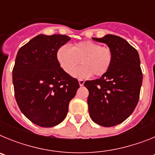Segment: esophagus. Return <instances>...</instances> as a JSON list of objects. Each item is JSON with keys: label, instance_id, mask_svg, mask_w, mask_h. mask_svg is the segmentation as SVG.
I'll return each mask as SVG.
<instances>
[{"label": "esophagus", "instance_id": "1", "mask_svg": "<svg viewBox=\"0 0 155 155\" xmlns=\"http://www.w3.org/2000/svg\"><path fill=\"white\" fill-rule=\"evenodd\" d=\"M84 81L80 79V80H79V84H80V86H83L84 85Z\"/></svg>", "mask_w": 155, "mask_h": 155}]
</instances>
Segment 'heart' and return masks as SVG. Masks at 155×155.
<instances>
[{
	"instance_id": "heart-1",
	"label": "heart",
	"mask_w": 155,
	"mask_h": 155,
	"mask_svg": "<svg viewBox=\"0 0 155 155\" xmlns=\"http://www.w3.org/2000/svg\"><path fill=\"white\" fill-rule=\"evenodd\" d=\"M57 63L68 74H71L76 66L80 62L82 65L73 72L77 78H87L94 74L99 77L105 74L113 62V51L109 46H102L92 41L77 42L70 47L63 45L56 53Z\"/></svg>"
}]
</instances>
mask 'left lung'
<instances>
[{
	"label": "left lung",
	"instance_id": "1",
	"mask_svg": "<svg viewBox=\"0 0 155 155\" xmlns=\"http://www.w3.org/2000/svg\"><path fill=\"white\" fill-rule=\"evenodd\" d=\"M113 51L109 71L100 78L86 81L88 112L91 120L105 127L121 124L133 113L140 98L143 74L138 52L120 36L93 38Z\"/></svg>",
	"mask_w": 155,
	"mask_h": 155
}]
</instances>
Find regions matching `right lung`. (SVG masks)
Here are the masks:
<instances>
[{"mask_svg":"<svg viewBox=\"0 0 155 155\" xmlns=\"http://www.w3.org/2000/svg\"><path fill=\"white\" fill-rule=\"evenodd\" d=\"M65 35H39L19 49L12 71L15 97L21 113L42 127L58 125L68 114L78 81L66 74L56 58Z\"/></svg>","mask_w":155,"mask_h":155,"instance_id":"right-lung-1","label":"right lung"}]
</instances>
